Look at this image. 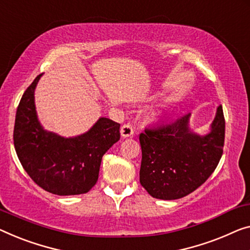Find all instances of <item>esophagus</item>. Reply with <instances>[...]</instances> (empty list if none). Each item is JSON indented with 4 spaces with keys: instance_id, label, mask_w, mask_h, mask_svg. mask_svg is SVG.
<instances>
[{
    "instance_id": "esophagus-1",
    "label": "esophagus",
    "mask_w": 250,
    "mask_h": 250,
    "mask_svg": "<svg viewBox=\"0 0 250 250\" xmlns=\"http://www.w3.org/2000/svg\"><path fill=\"white\" fill-rule=\"evenodd\" d=\"M120 133L121 136L124 138H128V137H131L133 135V128L131 125L126 124V125H124L121 126V130H120Z\"/></svg>"
}]
</instances>
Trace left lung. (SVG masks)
Segmentation results:
<instances>
[{"label": "left lung", "instance_id": "8db88e82", "mask_svg": "<svg viewBox=\"0 0 250 250\" xmlns=\"http://www.w3.org/2000/svg\"><path fill=\"white\" fill-rule=\"evenodd\" d=\"M191 114L140 133V184L155 199L176 200L202 185L217 168L226 122L218 106L206 135L189 125Z\"/></svg>", "mask_w": 250, "mask_h": 250}]
</instances>
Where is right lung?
Segmentation results:
<instances>
[{"instance_id":"right-lung-1","label":"right lung","mask_w":250,"mask_h":250,"mask_svg":"<svg viewBox=\"0 0 250 250\" xmlns=\"http://www.w3.org/2000/svg\"><path fill=\"white\" fill-rule=\"evenodd\" d=\"M37 76L19 103L13 140L17 155L36 184L56 195L87 193L96 184L103 155L120 139V125L100 117L86 132L62 137L40 124L35 91Z\"/></svg>"}]
</instances>
